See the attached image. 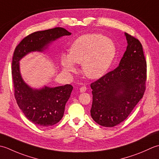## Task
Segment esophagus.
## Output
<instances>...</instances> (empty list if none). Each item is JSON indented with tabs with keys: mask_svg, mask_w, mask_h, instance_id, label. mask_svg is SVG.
I'll return each mask as SVG.
<instances>
[{
	"mask_svg": "<svg viewBox=\"0 0 159 159\" xmlns=\"http://www.w3.org/2000/svg\"><path fill=\"white\" fill-rule=\"evenodd\" d=\"M86 87H85V86H82V87H81V88L80 89V93H84V92H86Z\"/></svg>",
	"mask_w": 159,
	"mask_h": 159,
	"instance_id": "34e87169",
	"label": "esophagus"
}]
</instances>
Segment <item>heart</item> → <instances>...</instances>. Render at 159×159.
<instances>
[{"instance_id":"heart-1","label":"heart","mask_w":159,"mask_h":159,"mask_svg":"<svg viewBox=\"0 0 159 159\" xmlns=\"http://www.w3.org/2000/svg\"><path fill=\"white\" fill-rule=\"evenodd\" d=\"M116 54V47L111 38L100 34H88L81 35L73 42L69 54L61 53L60 63L66 72L75 71V63L82 64L86 77L98 79L108 70Z\"/></svg>"}]
</instances>
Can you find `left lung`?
Instances as JSON below:
<instances>
[{
    "mask_svg": "<svg viewBox=\"0 0 159 159\" xmlns=\"http://www.w3.org/2000/svg\"><path fill=\"white\" fill-rule=\"evenodd\" d=\"M128 46L117 68L90 84V115L97 124L114 127L124 121L143 98L146 61L137 38L124 33Z\"/></svg>",
    "mask_w": 159,
    "mask_h": 159,
    "instance_id": "left-lung-1",
    "label": "left lung"
}]
</instances>
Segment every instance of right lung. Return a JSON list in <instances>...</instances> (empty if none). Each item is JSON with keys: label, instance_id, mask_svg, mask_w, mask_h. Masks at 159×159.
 <instances>
[{"label": "right lung", "instance_id": "obj_1", "mask_svg": "<svg viewBox=\"0 0 159 159\" xmlns=\"http://www.w3.org/2000/svg\"><path fill=\"white\" fill-rule=\"evenodd\" d=\"M70 35V32L61 27L36 31L25 37L14 51L11 73L16 100L26 117L41 127L53 125L61 120L73 87L70 84L31 87L21 75L20 61L30 53L44 52L53 42Z\"/></svg>", "mask_w": 159, "mask_h": 159}]
</instances>
